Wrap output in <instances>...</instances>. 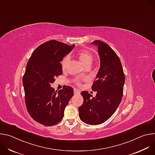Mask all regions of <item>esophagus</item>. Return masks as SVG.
<instances>
[{
    "instance_id": "esophagus-1",
    "label": "esophagus",
    "mask_w": 155,
    "mask_h": 155,
    "mask_svg": "<svg viewBox=\"0 0 155 155\" xmlns=\"http://www.w3.org/2000/svg\"><path fill=\"white\" fill-rule=\"evenodd\" d=\"M74 94H80V91H79L78 90H77V89H74Z\"/></svg>"
}]
</instances>
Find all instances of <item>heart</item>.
<instances>
[{
	"label": "heart",
	"mask_w": 155,
	"mask_h": 155,
	"mask_svg": "<svg viewBox=\"0 0 155 155\" xmlns=\"http://www.w3.org/2000/svg\"><path fill=\"white\" fill-rule=\"evenodd\" d=\"M78 58L82 64L84 65H91L93 61V56L92 55L91 53L90 52H88L87 51H81L78 54ZM70 58L69 56H67L64 58L61 62V65H62V68L63 69H65L66 67H67L68 63L69 62Z\"/></svg>",
	"instance_id": "obj_1"
}]
</instances>
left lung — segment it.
<instances>
[{
    "instance_id": "8db88e82",
    "label": "left lung",
    "mask_w": 155,
    "mask_h": 155,
    "mask_svg": "<svg viewBox=\"0 0 155 155\" xmlns=\"http://www.w3.org/2000/svg\"><path fill=\"white\" fill-rule=\"evenodd\" d=\"M91 44L97 46L100 58V68L91 87L97 94L93 97L87 91H82L84 101L78 112L83 122L97 125L111 117L119 106L125 77L120 59L109 45L101 40H95Z\"/></svg>"
}]
</instances>
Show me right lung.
<instances>
[{"mask_svg":"<svg viewBox=\"0 0 155 155\" xmlns=\"http://www.w3.org/2000/svg\"><path fill=\"white\" fill-rule=\"evenodd\" d=\"M74 47L50 40L38 47L27 63L23 78L26 108L31 117L44 126H53L62 120L74 96L72 87L64 86L57 91L51 84L62 75L61 62Z\"/></svg>","mask_w":155,"mask_h":155,"instance_id":"right-lung-1","label":"right lung"}]
</instances>
